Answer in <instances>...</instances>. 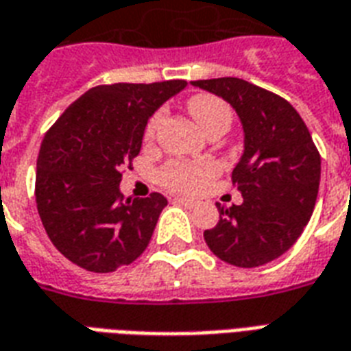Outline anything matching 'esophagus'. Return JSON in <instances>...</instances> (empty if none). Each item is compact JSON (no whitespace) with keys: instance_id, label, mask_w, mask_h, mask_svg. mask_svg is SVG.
I'll use <instances>...</instances> for the list:
<instances>
[{"instance_id":"obj_1","label":"esophagus","mask_w":351,"mask_h":351,"mask_svg":"<svg viewBox=\"0 0 351 351\" xmlns=\"http://www.w3.org/2000/svg\"><path fill=\"white\" fill-rule=\"evenodd\" d=\"M176 205H184V206H195V201H191V199H186V197H175L173 199Z\"/></svg>"}]
</instances>
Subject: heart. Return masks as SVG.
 Returning a JSON list of instances; mask_svg holds the SVG:
<instances>
[{
    "label": "heart",
    "instance_id": "heart-1",
    "mask_svg": "<svg viewBox=\"0 0 351 351\" xmlns=\"http://www.w3.org/2000/svg\"><path fill=\"white\" fill-rule=\"evenodd\" d=\"M188 110L197 120L201 130L226 131L233 122V108L229 103L216 97L213 93H195L188 99ZM161 112L148 120L145 128V137L152 138L158 125H160ZM218 175V165L213 161H169L160 171V180L169 190L182 191V193H197L205 190L208 182Z\"/></svg>",
    "mask_w": 351,
    "mask_h": 351
}]
</instances>
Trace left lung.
Segmentation results:
<instances>
[{"label": "left lung", "mask_w": 351, "mask_h": 351, "mask_svg": "<svg viewBox=\"0 0 351 351\" xmlns=\"http://www.w3.org/2000/svg\"><path fill=\"white\" fill-rule=\"evenodd\" d=\"M233 105L244 128V154L231 175L243 205L218 206L205 243L221 261L252 269L280 258L314 213L322 158L291 103L235 77L193 80Z\"/></svg>", "instance_id": "left-lung-1"}]
</instances>
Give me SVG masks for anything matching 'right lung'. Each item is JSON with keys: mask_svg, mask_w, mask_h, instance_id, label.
Returning a JSON list of instances; mask_svg holds the SVG:
<instances>
[{"mask_svg": "<svg viewBox=\"0 0 351 351\" xmlns=\"http://www.w3.org/2000/svg\"><path fill=\"white\" fill-rule=\"evenodd\" d=\"M186 80L101 84L60 114L43 137L35 203L47 235L71 263L112 272L146 250L167 199L123 197L120 180L141 152L148 118Z\"/></svg>", "mask_w": 351, "mask_h": 351, "instance_id": "right-lung-1", "label": "right lung"}]
</instances>
